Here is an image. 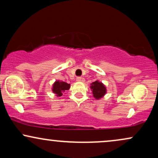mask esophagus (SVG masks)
<instances>
[{
	"mask_svg": "<svg viewBox=\"0 0 158 158\" xmlns=\"http://www.w3.org/2000/svg\"><path fill=\"white\" fill-rule=\"evenodd\" d=\"M77 81H83V78L81 77H77Z\"/></svg>",
	"mask_w": 158,
	"mask_h": 158,
	"instance_id": "1",
	"label": "esophagus"
}]
</instances>
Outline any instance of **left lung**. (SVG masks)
I'll return each instance as SVG.
<instances>
[{
    "instance_id": "obj_1",
    "label": "left lung",
    "mask_w": 158,
    "mask_h": 158,
    "mask_svg": "<svg viewBox=\"0 0 158 158\" xmlns=\"http://www.w3.org/2000/svg\"><path fill=\"white\" fill-rule=\"evenodd\" d=\"M92 90H93V94L94 97L96 99H99V98L102 97L106 93V88L104 86L102 83L99 82L98 81H94L91 84V87H90Z\"/></svg>"
}]
</instances>
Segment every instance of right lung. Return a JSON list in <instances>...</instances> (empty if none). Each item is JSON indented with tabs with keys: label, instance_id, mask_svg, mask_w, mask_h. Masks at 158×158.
Here are the masks:
<instances>
[{
	"label": "right lung",
	"instance_id": "1",
	"mask_svg": "<svg viewBox=\"0 0 158 158\" xmlns=\"http://www.w3.org/2000/svg\"><path fill=\"white\" fill-rule=\"evenodd\" d=\"M70 84L64 82V81H56L52 87V92L56 94L57 97H61L64 90H68L70 88Z\"/></svg>",
	"mask_w": 158,
	"mask_h": 158
}]
</instances>
